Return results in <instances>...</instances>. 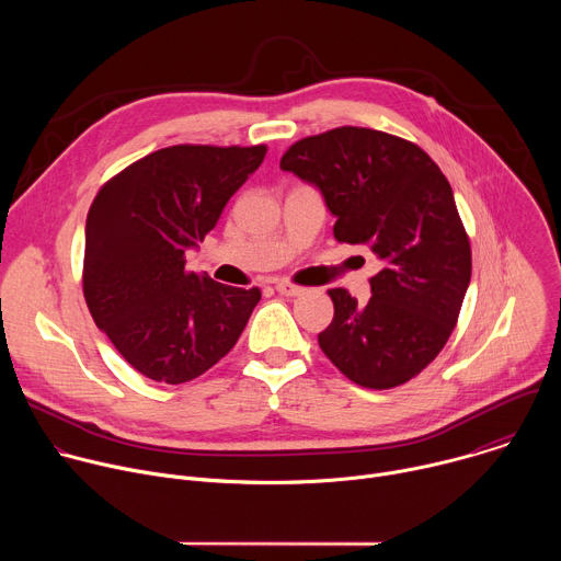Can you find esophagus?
<instances>
[{
	"label": "esophagus",
	"mask_w": 561,
	"mask_h": 561,
	"mask_svg": "<svg viewBox=\"0 0 561 561\" xmlns=\"http://www.w3.org/2000/svg\"><path fill=\"white\" fill-rule=\"evenodd\" d=\"M275 290H277L279 295H286V297H299V295H304V288H301V286H295V284H290V282H275Z\"/></svg>",
	"instance_id": "esophagus-1"
}]
</instances>
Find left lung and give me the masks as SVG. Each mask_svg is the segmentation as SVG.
Returning <instances> with one entry per match:
<instances>
[{"instance_id": "8db88e82", "label": "left lung", "mask_w": 561, "mask_h": 561, "mask_svg": "<svg viewBox=\"0 0 561 561\" xmlns=\"http://www.w3.org/2000/svg\"><path fill=\"white\" fill-rule=\"evenodd\" d=\"M279 169L322 193L337 242L366 244L381 262L368 304L329 290L335 317L319 348L364 388L413 379L448 342L470 284L448 180L420 146L357 126L299 139Z\"/></svg>"}]
</instances>
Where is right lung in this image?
Here are the masks:
<instances>
[{
    "label": "right lung",
    "mask_w": 561,
    "mask_h": 561,
    "mask_svg": "<svg viewBox=\"0 0 561 561\" xmlns=\"http://www.w3.org/2000/svg\"><path fill=\"white\" fill-rule=\"evenodd\" d=\"M266 146H169L102 186L87 217L84 297L100 331L141 375L184 383L247 329L260 288L186 271V251L264 162Z\"/></svg>",
    "instance_id": "1"
}]
</instances>
